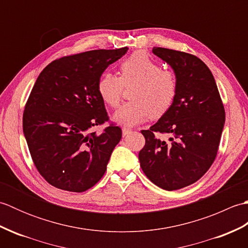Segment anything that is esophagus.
Wrapping results in <instances>:
<instances>
[{
    "instance_id": "1",
    "label": "esophagus",
    "mask_w": 248,
    "mask_h": 248,
    "mask_svg": "<svg viewBox=\"0 0 248 248\" xmlns=\"http://www.w3.org/2000/svg\"><path fill=\"white\" fill-rule=\"evenodd\" d=\"M131 132H132V130H131V129H129V128H123V135H124V136L128 135V134L131 133Z\"/></svg>"
}]
</instances>
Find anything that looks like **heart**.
Segmentation results:
<instances>
[{
  "label": "heart",
  "instance_id": "1",
  "mask_svg": "<svg viewBox=\"0 0 248 248\" xmlns=\"http://www.w3.org/2000/svg\"><path fill=\"white\" fill-rule=\"evenodd\" d=\"M121 77L107 71L100 77L98 93L103 101L117 107L124 85L136 83L130 101L121 105L113 115L116 124L132 127L167 113L175 101L178 83L175 72L162 69L159 62L143 51L134 52L120 65Z\"/></svg>",
  "mask_w": 248,
  "mask_h": 248
}]
</instances>
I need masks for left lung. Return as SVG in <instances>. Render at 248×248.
<instances>
[{
    "instance_id": "obj_1",
    "label": "left lung",
    "mask_w": 248,
    "mask_h": 248,
    "mask_svg": "<svg viewBox=\"0 0 248 248\" xmlns=\"http://www.w3.org/2000/svg\"><path fill=\"white\" fill-rule=\"evenodd\" d=\"M152 53L171 67L178 89L171 108L149 130L140 151V167L166 191L186 187L202 178L217 154L225 124V109L212 72L197 56L156 48ZM155 132L170 135L156 139Z\"/></svg>"
}]
</instances>
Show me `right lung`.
Here are the masks:
<instances>
[{"mask_svg":"<svg viewBox=\"0 0 248 248\" xmlns=\"http://www.w3.org/2000/svg\"><path fill=\"white\" fill-rule=\"evenodd\" d=\"M128 48L93 50L62 57L40 72L26 102L23 133L31 159L51 186L84 192L104 175L121 129L110 124L98 82Z\"/></svg>","mask_w":248,"mask_h":248,"instance_id":"obj_1","label":"right lung"}]
</instances>
